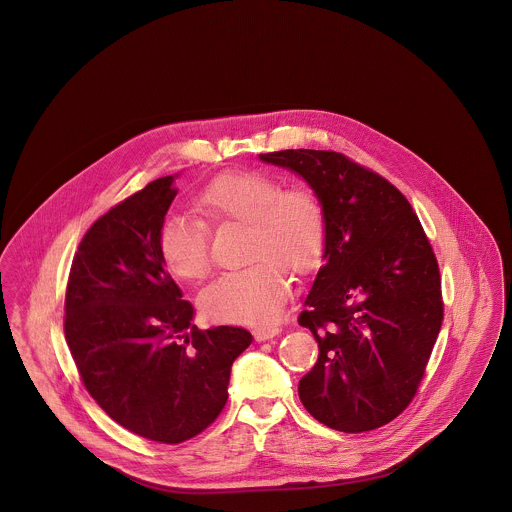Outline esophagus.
Returning <instances> with one entry per match:
<instances>
[{
  "label": "esophagus",
  "mask_w": 512,
  "mask_h": 512,
  "mask_svg": "<svg viewBox=\"0 0 512 512\" xmlns=\"http://www.w3.org/2000/svg\"><path fill=\"white\" fill-rule=\"evenodd\" d=\"M280 334V328L278 326H263V328H255L253 330V336L257 341H267L276 338Z\"/></svg>",
  "instance_id": "34e87169"
}]
</instances>
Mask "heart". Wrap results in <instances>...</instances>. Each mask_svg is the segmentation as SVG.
Here are the masks:
<instances>
[{
    "mask_svg": "<svg viewBox=\"0 0 512 512\" xmlns=\"http://www.w3.org/2000/svg\"><path fill=\"white\" fill-rule=\"evenodd\" d=\"M194 215L165 217L157 247L174 276L201 280L211 268L209 224H245L247 267L224 272L201 295L203 315L217 322L268 324L286 303V268L303 276L320 265L328 244V213L309 186H290L265 172L215 176L195 197Z\"/></svg>",
    "mask_w": 512,
    "mask_h": 512,
    "instance_id": "1",
    "label": "heart"
}]
</instances>
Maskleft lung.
Listing matches in <instances>:
<instances>
[{
	"instance_id": "obj_1",
	"label": "left lung",
	"mask_w": 512,
	"mask_h": 512,
	"mask_svg": "<svg viewBox=\"0 0 512 512\" xmlns=\"http://www.w3.org/2000/svg\"><path fill=\"white\" fill-rule=\"evenodd\" d=\"M261 159L301 174L328 213L324 265L297 318L318 341L301 403L328 428L376 430L409 407L438 338L436 253L407 197L347 155L284 149Z\"/></svg>"
}]
</instances>
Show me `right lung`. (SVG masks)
Listing matches in <instances>:
<instances>
[{
    "instance_id": "right-lung-1",
    "label": "right lung",
    "mask_w": 512,
    "mask_h": 512,
    "mask_svg": "<svg viewBox=\"0 0 512 512\" xmlns=\"http://www.w3.org/2000/svg\"><path fill=\"white\" fill-rule=\"evenodd\" d=\"M178 190L149 182L84 234L65 292V338L78 376L128 432L182 443L228 401L230 366L251 343L238 326L199 330L194 307L159 255L157 234Z\"/></svg>"
}]
</instances>
